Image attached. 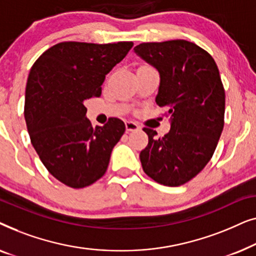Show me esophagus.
Returning <instances> with one entry per match:
<instances>
[{"label":"esophagus","mask_w":256,"mask_h":256,"mask_svg":"<svg viewBox=\"0 0 256 256\" xmlns=\"http://www.w3.org/2000/svg\"><path fill=\"white\" fill-rule=\"evenodd\" d=\"M140 129V127L138 126V124L134 121H126V130L127 132H134V130H138Z\"/></svg>","instance_id":"esophagus-1"}]
</instances>
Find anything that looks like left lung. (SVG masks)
Segmentation results:
<instances>
[{
  "label": "left lung",
  "instance_id": "left-lung-1",
  "mask_svg": "<svg viewBox=\"0 0 256 256\" xmlns=\"http://www.w3.org/2000/svg\"><path fill=\"white\" fill-rule=\"evenodd\" d=\"M134 50L158 70L156 104L171 120L163 138L143 128L149 138L140 154L143 171L157 183L180 186L210 162L224 129L225 90L218 66L208 51L184 40L141 43Z\"/></svg>",
  "mask_w": 256,
  "mask_h": 256
}]
</instances>
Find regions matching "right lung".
<instances>
[{"label":"right lung","instance_id":"right-lung-1","mask_svg":"<svg viewBox=\"0 0 256 256\" xmlns=\"http://www.w3.org/2000/svg\"><path fill=\"white\" fill-rule=\"evenodd\" d=\"M132 44L62 42L30 70L24 118L31 143L48 172L70 188H86L104 176L126 130L118 118L93 128L84 101L101 96L106 74Z\"/></svg>","mask_w":256,"mask_h":256}]
</instances>
